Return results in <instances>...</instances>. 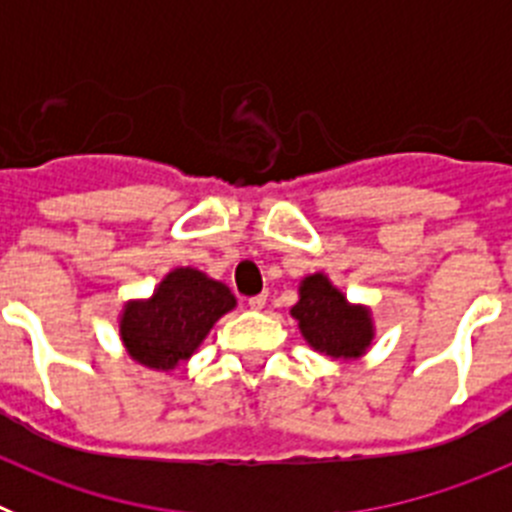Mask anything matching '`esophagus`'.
I'll return each mask as SVG.
<instances>
[{"label": "esophagus", "instance_id": "esophagus-1", "mask_svg": "<svg viewBox=\"0 0 512 512\" xmlns=\"http://www.w3.org/2000/svg\"><path fill=\"white\" fill-rule=\"evenodd\" d=\"M266 300H269L266 295H256V297H251V300H248V307H251V310H264Z\"/></svg>", "mask_w": 512, "mask_h": 512}]
</instances>
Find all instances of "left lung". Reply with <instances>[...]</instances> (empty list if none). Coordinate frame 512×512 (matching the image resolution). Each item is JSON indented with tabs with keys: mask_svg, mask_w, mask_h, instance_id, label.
<instances>
[{
	"mask_svg": "<svg viewBox=\"0 0 512 512\" xmlns=\"http://www.w3.org/2000/svg\"><path fill=\"white\" fill-rule=\"evenodd\" d=\"M297 295L300 300L289 307V315L312 351L336 361H354L372 348L377 336L372 307L348 300L325 271L302 277Z\"/></svg>",
	"mask_w": 512,
	"mask_h": 512,
	"instance_id": "1",
	"label": "left lung"
}]
</instances>
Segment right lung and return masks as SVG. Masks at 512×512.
I'll use <instances>...</instances> for the list:
<instances>
[{
	"instance_id": "add662e5",
	"label": "right lung",
	"mask_w": 512,
	"mask_h": 512,
	"mask_svg": "<svg viewBox=\"0 0 512 512\" xmlns=\"http://www.w3.org/2000/svg\"><path fill=\"white\" fill-rule=\"evenodd\" d=\"M235 305L238 300L228 284L194 266H176L151 297L122 305L117 330L130 359L151 372H174L197 354L217 320Z\"/></svg>"
}]
</instances>
